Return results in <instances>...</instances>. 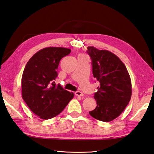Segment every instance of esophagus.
Here are the masks:
<instances>
[{
	"mask_svg": "<svg viewBox=\"0 0 154 154\" xmlns=\"http://www.w3.org/2000/svg\"><path fill=\"white\" fill-rule=\"evenodd\" d=\"M74 94H75V95H76V96H78V97H82V96L84 95L82 92H80V91L75 92Z\"/></svg>",
	"mask_w": 154,
	"mask_h": 154,
	"instance_id": "esophagus-1",
	"label": "esophagus"
}]
</instances>
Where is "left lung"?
<instances>
[{
  "instance_id": "8db88e82",
  "label": "left lung",
  "mask_w": 154,
  "mask_h": 154,
  "mask_svg": "<svg viewBox=\"0 0 154 154\" xmlns=\"http://www.w3.org/2000/svg\"><path fill=\"white\" fill-rule=\"evenodd\" d=\"M92 73L100 82L94 96L97 106L89 114L96 119L109 122L118 117L131 99V78L119 57L108 50H99L93 46L88 47Z\"/></svg>"
}]
</instances>
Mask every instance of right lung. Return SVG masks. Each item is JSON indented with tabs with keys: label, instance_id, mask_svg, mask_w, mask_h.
I'll use <instances>...</instances> for the list:
<instances>
[{
	"label": "right lung",
	"instance_id": "obj_1",
	"mask_svg": "<svg viewBox=\"0 0 154 154\" xmlns=\"http://www.w3.org/2000/svg\"><path fill=\"white\" fill-rule=\"evenodd\" d=\"M70 49L49 47L35 54L28 61L21 79L22 97L34 114L49 119L62 112L74 97L73 92L54 82L63 57Z\"/></svg>",
	"mask_w": 154,
	"mask_h": 154
}]
</instances>
